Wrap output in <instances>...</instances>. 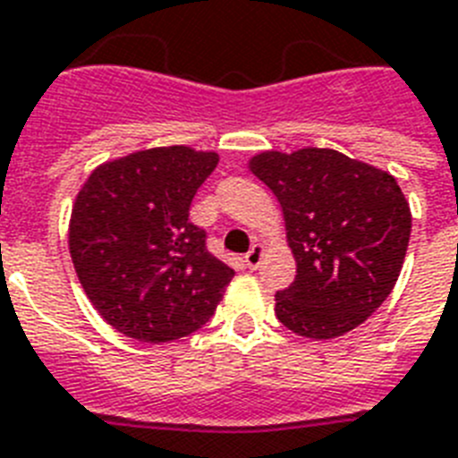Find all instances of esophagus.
Instances as JSON below:
<instances>
[{"label":"esophagus","instance_id":"34e87169","mask_svg":"<svg viewBox=\"0 0 458 458\" xmlns=\"http://www.w3.org/2000/svg\"><path fill=\"white\" fill-rule=\"evenodd\" d=\"M263 256H266V247L263 244H254V247L249 249V254L244 256V263H247V267L256 270V267L261 266Z\"/></svg>","mask_w":458,"mask_h":458}]
</instances>
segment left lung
<instances>
[{
	"mask_svg": "<svg viewBox=\"0 0 458 458\" xmlns=\"http://www.w3.org/2000/svg\"><path fill=\"white\" fill-rule=\"evenodd\" d=\"M249 171L273 191L296 261L275 315L293 334L336 338L395 287L411 233L410 202L388 171L329 148L263 150Z\"/></svg>",
	"mask_w": 458,
	"mask_h": 458,
	"instance_id": "left-lung-1",
	"label": "left lung"
}]
</instances>
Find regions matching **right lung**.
Segmentation results:
<instances>
[{
	"instance_id": "add662e5",
	"label": "right lung",
	"mask_w": 458,
	"mask_h": 458,
	"mask_svg": "<svg viewBox=\"0 0 458 458\" xmlns=\"http://www.w3.org/2000/svg\"><path fill=\"white\" fill-rule=\"evenodd\" d=\"M214 150L165 145L103 162L77 192L68 228L74 273L124 336L169 344L214 315L235 270L204 247L191 202Z\"/></svg>"
}]
</instances>
